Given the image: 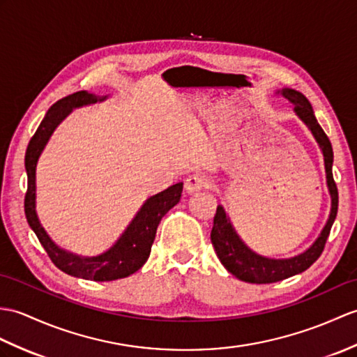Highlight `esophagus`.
Listing matches in <instances>:
<instances>
[{"mask_svg": "<svg viewBox=\"0 0 357 357\" xmlns=\"http://www.w3.org/2000/svg\"><path fill=\"white\" fill-rule=\"evenodd\" d=\"M206 187H208V179L201 175V173H193V175H190L184 182V188L187 193H195Z\"/></svg>", "mask_w": 357, "mask_h": 357, "instance_id": "obj_1", "label": "esophagus"}]
</instances>
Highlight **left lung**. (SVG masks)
I'll list each match as a JSON object with an SVG mask.
<instances>
[{
	"mask_svg": "<svg viewBox=\"0 0 357 357\" xmlns=\"http://www.w3.org/2000/svg\"><path fill=\"white\" fill-rule=\"evenodd\" d=\"M281 96H283L287 102L294 103L295 106L294 109L296 115L305 124H307L313 137L318 141L322 155H324L327 185L331 195V211L321 236L317 238V242H314L307 251L296 257H292V259L275 260V259H266V257H261L259 254L252 252L236 234V231L233 225H231L225 210L219 205L213 220L211 243L214 246V251H216L219 257L220 263L227 268V271L233 273V275L237 277L238 280L246 281V283H255V284L275 283V281L286 280L289 277L296 275V273L304 272L305 269H309L312 264L319 259L322 251H324L331 225H333L337 214L339 197H337L336 182L333 179V172H331V165H333V149H331L330 139L326 135V132L319 126L317 119H314L312 105L309 103L307 98H305L301 93H298V91L289 89V88L281 89Z\"/></svg>",
	"mask_w": 357,
	"mask_h": 357,
	"instance_id": "1",
	"label": "left lung"
}]
</instances>
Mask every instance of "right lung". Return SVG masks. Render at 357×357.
<instances>
[{
    "label": "right lung",
    "mask_w": 357,
    "mask_h": 357,
    "mask_svg": "<svg viewBox=\"0 0 357 357\" xmlns=\"http://www.w3.org/2000/svg\"><path fill=\"white\" fill-rule=\"evenodd\" d=\"M103 98L86 93V91H79V93L70 94L57 100L50 107L44 120L40 121L26 152L27 192L26 197H24V211H26L30 228L35 231L40 245L44 246L50 260L56 264V268H59L71 277L91 281H112L124 278L143 266L149 259V254H151L156 228H158L164 214L179 202L182 193V182H178V184L169 187L164 192L149 197L146 204L141 206L135 219L124 231V234L119 238V242L109 251L98 257L82 259V257L65 252L52 242V238L40 227L35 210V173L38 158L47 144L50 135L53 134L54 128L71 112L73 107L96 103L97 100H103Z\"/></svg>",
    "instance_id": "obj_1"
}]
</instances>
